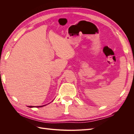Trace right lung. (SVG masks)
I'll return each instance as SVG.
<instances>
[{
  "mask_svg": "<svg viewBox=\"0 0 134 134\" xmlns=\"http://www.w3.org/2000/svg\"><path fill=\"white\" fill-rule=\"evenodd\" d=\"M42 106H35V107H42ZM29 107H35L34 106H28Z\"/></svg>",
  "mask_w": 134,
  "mask_h": 134,
  "instance_id": "1",
  "label": "right lung"
}]
</instances>
